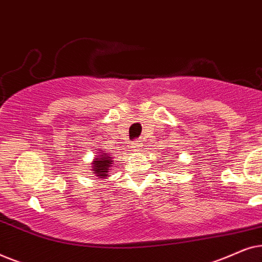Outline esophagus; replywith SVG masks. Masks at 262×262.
Listing matches in <instances>:
<instances>
[{"label":"esophagus","mask_w":262,"mask_h":262,"mask_svg":"<svg viewBox=\"0 0 262 262\" xmlns=\"http://www.w3.org/2000/svg\"><path fill=\"white\" fill-rule=\"evenodd\" d=\"M142 141H135L134 143H132V148H134V150H139L142 148Z\"/></svg>","instance_id":"obj_1"}]
</instances>
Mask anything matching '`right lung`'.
Listing matches in <instances>:
<instances>
[{"mask_svg":"<svg viewBox=\"0 0 262 262\" xmlns=\"http://www.w3.org/2000/svg\"><path fill=\"white\" fill-rule=\"evenodd\" d=\"M112 162L113 160L111 159L108 154L107 152L100 154L98 159H94V161H93L92 163V168H93V171H94L95 177H98L99 179L108 178V171Z\"/></svg>","mask_w":262,"mask_h":262,"instance_id":"obj_1","label":"right lung"}]
</instances>
